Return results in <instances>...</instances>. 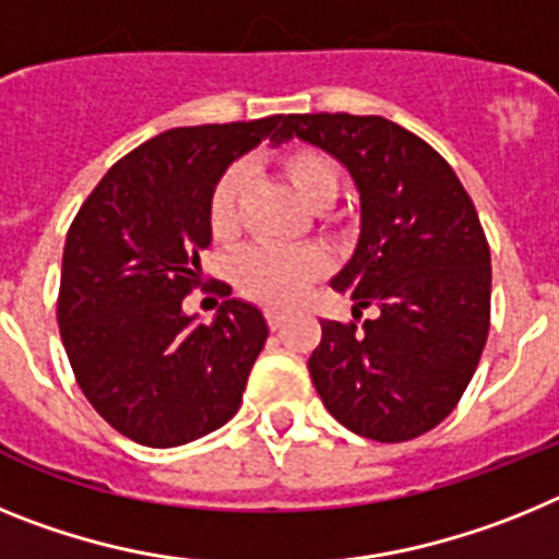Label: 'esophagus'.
I'll use <instances>...</instances> for the list:
<instances>
[{
  "label": "esophagus",
  "mask_w": 559,
  "mask_h": 559,
  "mask_svg": "<svg viewBox=\"0 0 559 559\" xmlns=\"http://www.w3.org/2000/svg\"><path fill=\"white\" fill-rule=\"evenodd\" d=\"M265 322H269L271 330H280L285 322V310L280 308H265Z\"/></svg>",
  "instance_id": "obj_1"
}]
</instances>
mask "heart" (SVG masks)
<instances>
[{
  "label": "heart",
  "mask_w": 559,
  "mask_h": 559,
  "mask_svg": "<svg viewBox=\"0 0 559 559\" xmlns=\"http://www.w3.org/2000/svg\"><path fill=\"white\" fill-rule=\"evenodd\" d=\"M285 179L310 210H328L341 190V173L333 156L322 147L299 145L276 159ZM249 170L246 165H229L221 173L206 199V226L212 237L226 243L240 226V201H243ZM328 271V257L316 246L299 249H251L235 265V285L240 294L265 305L296 302L319 276Z\"/></svg>",
  "instance_id": "heart-1"
}]
</instances>
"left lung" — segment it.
<instances>
[{
    "label": "left lung",
    "mask_w": 559,
    "mask_h": 559,
    "mask_svg": "<svg viewBox=\"0 0 559 559\" xmlns=\"http://www.w3.org/2000/svg\"><path fill=\"white\" fill-rule=\"evenodd\" d=\"M280 126L276 142L324 147L360 192L358 249L333 280L355 322H322L308 360L316 392L358 437L431 431L462 400L490 333V243L476 206L453 167L386 117L288 114ZM364 307L376 316L361 323Z\"/></svg>",
    "instance_id": "8db88e82"
}]
</instances>
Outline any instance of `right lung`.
Returning <instances> with one entry per match:
<instances>
[{
    "mask_svg": "<svg viewBox=\"0 0 559 559\" xmlns=\"http://www.w3.org/2000/svg\"><path fill=\"white\" fill-rule=\"evenodd\" d=\"M283 114L192 126L142 142L100 179L67 231L58 328L78 386L114 431L176 448L229 423L269 338L263 313L226 299L212 324L181 302L204 285L206 199Z\"/></svg>",
    "mask_w": 559,
    "mask_h": 559,
    "instance_id": "1",
    "label": "right lung"
}]
</instances>
